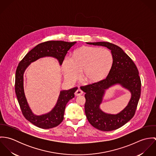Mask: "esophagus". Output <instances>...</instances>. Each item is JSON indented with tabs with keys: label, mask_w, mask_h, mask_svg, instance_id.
I'll return each mask as SVG.
<instances>
[{
	"label": "esophagus",
	"mask_w": 156,
	"mask_h": 156,
	"mask_svg": "<svg viewBox=\"0 0 156 156\" xmlns=\"http://www.w3.org/2000/svg\"><path fill=\"white\" fill-rule=\"evenodd\" d=\"M83 91L81 90L80 89H78L76 91V92H75V95H76V96H79V95H82V94H83Z\"/></svg>",
	"instance_id": "1"
}]
</instances>
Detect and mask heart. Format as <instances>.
Instances as JSON below:
<instances>
[{"label": "heart", "mask_w": 156, "mask_h": 156, "mask_svg": "<svg viewBox=\"0 0 156 156\" xmlns=\"http://www.w3.org/2000/svg\"><path fill=\"white\" fill-rule=\"evenodd\" d=\"M113 64V56L109 50L83 46L74 51L72 58H66L62 67L68 81H76L82 70V77L85 81L95 82L108 76Z\"/></svg>", "instance_id": "1"}]
</instances>
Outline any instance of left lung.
Wrapping results in <instances>:
<instances>
[{
	"label": "left lung",
	"mask_w": 156,
	"mask_h": 156,
	"mask_svg": "<svg viewBox=\"0 0 156 156\" xmlns=\"http://www.w3.org/2000/svg\"><path fill=\"white\" fill-rule=\"evenodd\" d=\"M86 43L106 47L111 51L113 56V66L105 79L80 87L85 92V112L89 123L101 131H112L123 126L133 117L140 95L139 71L132 59L118 45L108 42ZM116 85L128 90L131 98L121 112L116 114H108L101 109L100 105L106 90Z\"/></svg>",
	"instance_id": "left-lung-1"
}]
</instances>
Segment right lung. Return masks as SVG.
I'll use <instances>...</instances> for the list:
<instances>
[{
    "label": "right lung",
    "mask_w": 156,
    "mask_h": 156,
    "mask_svg": "<svg viewBox=\"0 0 156 156\" xmlns=\"http://www.w3.org/2000/svg\"><path fill=\"white\" fill-rule=\"evenodd\" d=\"M77 42L63 41H49L36 45L29 51L19 63L16 73L15 89L17 98L25 118L38 127L48 129L60 124L64 119V112L67 103L74 97L77 87L60 91L57 102L48 112L40 115L34 114L29 107L24 90V74L30 64L45 57L56 59L61 66L70 48Z\"/></svg>",
    "instance_id": "obj_1"
}]
</instances>
